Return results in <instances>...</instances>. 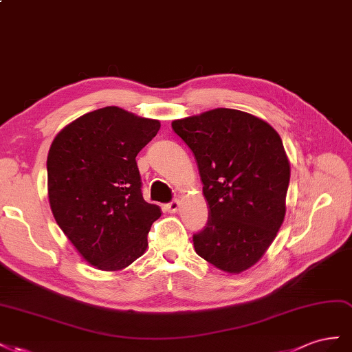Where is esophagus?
Segmentation results:
<instances>
[{
  "label": "esophagus",
  "mask_w": 352,
  "mask_h": 352,
  "mask_svg": "<svg viewBox=\"0 0 352 352\" xmlns=\"http://www.w3.org/2000/svg\"><path fill=\"white\" fill-rule=\"evenodd\" d=\"M166 210L168 212H170V214H174V212H177L178 210V208H179V204H178V200L177 199H174V200H170L169 204H166Z\"/></svg>",
  "instance_id": "obj_1"
}]
</instances>
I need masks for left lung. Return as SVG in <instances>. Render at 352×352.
<instances>
[{
	"instance_id": "1",
	"label": "left lung",
	"mask_w": 352,
	"mask_h": 352,
	"mask_svg": "<svg viewBox=\"0 0 352 352\" xmlns=\"http://www.w3.org/2000/svg\"><path fill=\"white\" fill-rule=\"evenodd\" d=\"M193 152L208 223L193 234L199 256L227 273L258 263L286 212L290 165L282 138L264 120L219 107L173 122Z\"/></svg>"
}]
</instances>
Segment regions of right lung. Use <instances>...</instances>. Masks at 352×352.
<instances>
[{
	"mask_svg": "<svg viewBox=\"0 0 352 352\" xmlns=\"http://www.w3.org/2000/svg\"><path fill=\"white\" fill-rule=\"evenodd\" d=\"M159 128V120L107 106L74 120L50 147L53 215L78 252L100 270H122L146 252L160 209L143 199L135 156Z\"/></svg>",
	"mask_w": 352,
	"mask_h": 352,
	"instance_id": "right-lung-1",
	"label": "right lung"
}]
</instances>
